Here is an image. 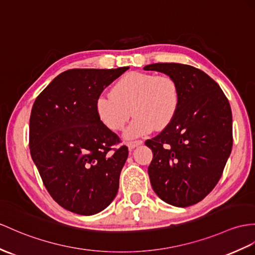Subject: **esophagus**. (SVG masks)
I'll use <instances>...</instances> for the list:
<instances>
[{
    "mask_svg": "<svg viewBox=\"0 0 255 255\" xmlns=\"http://www.w3.org/2000/svg\"><path fill=\"white\" fill-rule=\"evenodd\" d=\"M141 144H142V141H141V140L128 141V147L129 150H133V149H134L135 147H137V146H139V145H141Z\"/></svg>",
    "mask_w": 255,
    "mask_h": 255,
    "instance_id": "obj_1",
    "label": "esophagus"
}]
</instances>
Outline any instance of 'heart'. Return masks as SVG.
<instances>
[{
    "label": "heart",
    "mask_w": 255,
    "mask_h": 255,
    "mask_svg": "<svg viewBox=\"0 0 255 255\" xmlns=\"http://www.w3.org/2000/svg\"><path fill=\"white\" fill-rule=\"evenodd\" d=\"M181 104L175 80L166 76L133 71L115 83L111 95L96 99V114L105 127L120 131L132 115L135 117L126 137L136 138L162 129L174 119Z\"/></svg>",
    "instance_id": "heart-1"
}]
</instances>
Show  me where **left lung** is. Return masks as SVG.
Returning <instances> with one entry per match:
<instances>
[{
  "instance_id": "obj_1",
  "label": "left lung",
  "mask_w": 255,
  "mask_h": 255,
  "mask_svg": "<svg viewBox=\"0 0 255 255\" xmlns=\"http://www.w3.org/2000/svg\"><path fill=\"white\" fill-rule=\"evenodd\" d=\"M144 69L165 73L181 92L174 119L145 142L153 154L148 166L152 189L172 206H192L215 187L232 152L231 105L220 85L195 67L159 63Z\"/></svg>"
}]
</instances>
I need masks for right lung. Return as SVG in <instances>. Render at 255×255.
Instances as JSON below:
<instances>
[{
  "mask_svg": "<svg viewBox=\"0 0 255 255\" xmlns=\"http://www.w3.org/2000/svg\"><path fill=\"white\" fill-rule=\"evenodd\" d=\"M128 67L70 69L36 97L30 116L29 147L48 194L81 215L106 209L117 196L127 146L96 114V99Z\"/></svg>",
  "mask_w": 255,
  "mask_h": 255,
  "instance_id": "add662e5",
  "label": "right lung"
}]
</instances>
